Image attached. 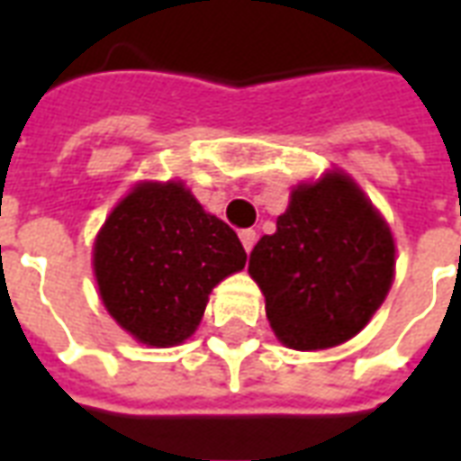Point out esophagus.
I'll return each instance as SVG.
<instances>
[{
  "label": "esophagus",
  "mask_w": 461,
  "mask_h": 461,
  "mask_svg": "<svg viewBox=\"0 0 461 461\" xmlns=\"http://www.w3.org/2000/svg\"><path fill=\"white\" fill-rule=\"evenodd\" d=\"M239 239H241V244H244V251L251 253L253 246H256V239H258V234L253 230H241L239 231Z\"/></svg>",
  "instance_id": "esophagus-1"
}]
</instances>
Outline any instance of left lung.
Returning a JSON list of instances; mask_svg holds the SVG:
<instances>
[{
  "mask_svg": "<svg viewBox=\"0 0 461 461\" xmlns=\"http://www.w3.org/2000/svg\"><path fill=\"white\" fill-rule=\"evenodd\" d=\"M249 273L285 347H337L366 328L394 277V239L364 191L330 172L292 191L277 231L251 251Z\"/></svg>",
  "mask_w": 461,
  "mask_h": 461,
  "instance_id": "obj_1",
  "label": "left lung"
}]
</instances>
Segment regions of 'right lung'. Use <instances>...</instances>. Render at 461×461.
Instances as JSON below:
<instances>
[{"label": "right lung", "instance_id": "right-lung-1", "mask_svg": "<svg viewBox=\"0 0 461 461\" xmlns=\"http://www.w3.org/2000/svg\"><path fill=\"white\" fill-rule=\"evenodd\" d=\"M244 266L234 230L205 212L181 181L136 184L104 220L93 249L104 308L150 347L194 335L212 287Z\"/></svg>", "mask_w": 461, "mask_h": 461}]
</instances>
